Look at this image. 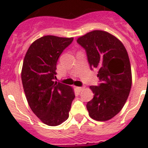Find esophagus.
<instances>
[{"label":"esophagus","instance_id":"obj_1","mask_svg":"<svg viewBox=\"0 0 148 148\" xmlns=\"http://www.w3.org/2000/svg\"><path fill=\"white\" fill-rule=\"evenodd\" d=\"M76 89L78 90V91H81L84 89V87H76Z\"/></svg>","mask_w":148,"mask_h":148}]
</instances>
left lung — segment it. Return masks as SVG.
Listing matches in <instances>:
<instances>
[{"label": "left lung", "mask_w": 148, "mask_h": 148, "mask_svg": "<svg viewBox=\"0 0 148 148\" xmlns=\"http://www.w3.org/2000/svg\"><path fill=\"white\" fill-rule=\"evenodd\" d=\"M85 50L91 70H97L98 85L90 87L94 97L86 105L89 116L97 121L112 119L122 110L132 87V70L127 51L110 33L95 30L77 39Z\"/></svg>", "instance_id": "left-lung-1"}]
</instances>
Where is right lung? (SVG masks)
<instances>
[{
	"mask_svg": "<svg viewBox=\"0 0 148 148\" xmlns=\"http://www.w3.org/2000/svg\"><path fill=\"white\" fill-rule=\"evenodd\" d=\"M73 38L46 35L30 45L21 78L29 107L45 124L60 125L69 117L75 94L69 85L55 82L58 58Z\"/></svg>",
	"mask_w": 148,
	"mask_h": 148,
	"instance_id": "1",
	"label": "right lung"
}]
</instances>
